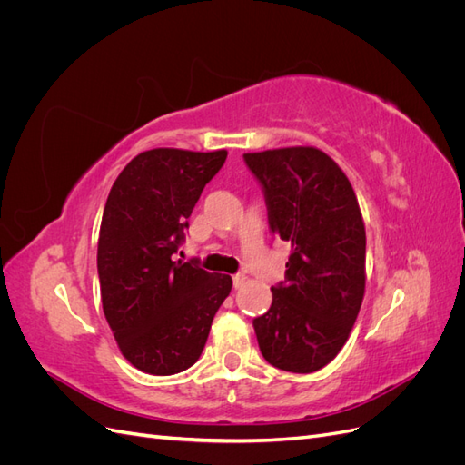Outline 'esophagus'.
Segmentation results:
<instances>
[{
	"label": "esophagus",
	"instance_id": "obj_1",
	"mask_svg": "<svg viewBox=\"0 0 465 465\" xmlns=\"http://www.w3.org/2000/svg\"><path fill=\"white\" fill-rule=\"evenodd\" d=\"M244 283H246V275H244V273L232 275V285H234V289H241Z\"/></svg>",
	"mask_w": 465,
	"mask_h": 465
}]
</instances>
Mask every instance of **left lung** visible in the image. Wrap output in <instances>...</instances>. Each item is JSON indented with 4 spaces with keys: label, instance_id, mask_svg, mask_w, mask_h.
I'll use <instances>...</instances> for the list:
<instances>
[{
    "label": "left lung",
    "instance_id": "obj_1",
    "mask_svg": "<svg viewBox=\"0 0 465 465\" xmlns=\"http://www.w3.org/2000/svg\"><path fill=\"white\" fill-rule=\"evenodd\" d=\"M265 192L267 217L291 242L285 285L254 320L263 359L275 369L311 374L340 353L367 285V232L349 178L316 147L244 153Z\"/></svg>",
    "mask_w": 465,
    "mask_h": 465
}]
</instances>
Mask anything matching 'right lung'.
I'll list each match as a JSON object with an SVG mask.
<instances>
[{"label": "right lung", "instance_id": "right-lung-1", "mask_svg": "<svg viewBox=\"0 0 465 465\" xmlns=\"http://www.w3.org/2000/svg\"><path fill=\"white\" fill-rule=\"evenodd\" d=\"M224 159V149L143 151L108 193L96 248L103 311L122 355L142 372L190 369L231 292V275L173 260L193 205Z\"/></svg>", "mask_w": 465, "mask_h": 465}]
</instances>
